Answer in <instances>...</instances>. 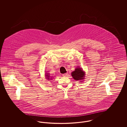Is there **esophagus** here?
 <instances>
[{
    "label": "esophagus",
    "mask_w": 127,
    "mask_h": 127,
    "mask_svg": "<svg viewBox=\"0 0 127 127\" xmlns=\"http://www.w3.org/2000/svg\"><path fill=\"white\" fill-rule=\"evenodd\" d=\"M67 73H64V74H62V76H64V77H66L67 76Z\"/></svg>",
    "instance_id": "obj_1"
}]
</instances>
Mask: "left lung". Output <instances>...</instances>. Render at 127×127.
I'll list each match as a JSON object with an SVG mask.
<instances>
[{
  "mask_svg": "<svg viewBox=\"0 0 127 127\" xmlns=\"http://www.w3.org/2000/svg\"><path fill=\"white\" fill-rule=\"evenodd\" d=\"M73 78L77 81L81 80L84 79L85 73L82 68L77 67L74 71L71 73Z\"/></svg>",
  "mask_w": 127,
  "mask_h": 127,
  "instance_id": "obj_1",
  "label": "left lung"
}]
</instances>
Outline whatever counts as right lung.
<instances>
[{
  "instance_id": "1",
  "label": "right lung",
  "mask_w": 127,
  "mask_h": 127,
  "mask_svg": "<svg viewBox=\"0 0 127 127\" xmlns=\"http://www.w3.org/2000/svg\"><path fill=\"white\" fill-rule=\"evenodd\" d=\"M45 76H46V77L47 79H48V80H49L50 79H52V78H50V76H49V75H48V73H46V74Z\"/></svg>"
}]
</instances>
